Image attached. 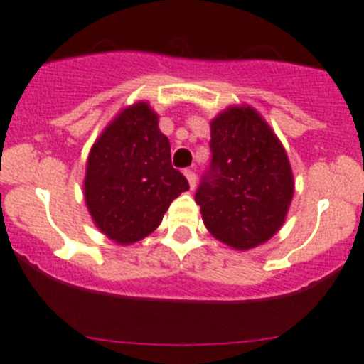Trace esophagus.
Masks as SVG:
<instances>
[{"mask_svg":"<svg viewBox=\"0 0 364 364\" xmlns=\"http://www.w3.org/2000/svg\"><path fill=\"white\" fill-rule=\"evenodd\" d=\"M183 175H186L187 182H189V186H191V189H194V187H196V173H194L193 170H186V171H183Z\"/></svg>","mask_w":364,"mask_h":364,"instance_id":"obj_1","label":"esophagus"}]
</instances>
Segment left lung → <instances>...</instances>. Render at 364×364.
I'll return each mask as SVG.
<instances>
[{
    "instance_id": "left-lung-1",
    "label": "left lung",
    "mask_w": 364,
    "mask_h": 364,
    "mask_svg": "<svg viewBox=\"0 0 364 364\" xmlns=\"http://www.w3.org/2000/svg\"><path fill=\"white\" fill-rule=\"evenodd\" d=\"M212 161L194 200L208 232L233 250L267 242L294 196V175L278 136L251 106L210 122Z\"/></svg>"
}]
</instances>
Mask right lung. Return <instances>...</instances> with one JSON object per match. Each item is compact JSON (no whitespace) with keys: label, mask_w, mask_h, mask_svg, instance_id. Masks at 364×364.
I'll use <instances>...</instances> for the list:
<instances>
[{"label":"right lung","mask_w":364,"mask_h":364,"mask_svg":"<svg viewBox=\"0 0 364 364\" xmlns=\"http://www.w3.org/2000/svg\"><path fill=\"white\" fill-rule=\"evenodd\" d=\"M170 152L159 117L146 102L125 107L104 129L90 150L85 177L86 207L104 235L118 244L145 239L189 189Z\"/></svg>","instance_id":"add662e5"}]
</instances>
